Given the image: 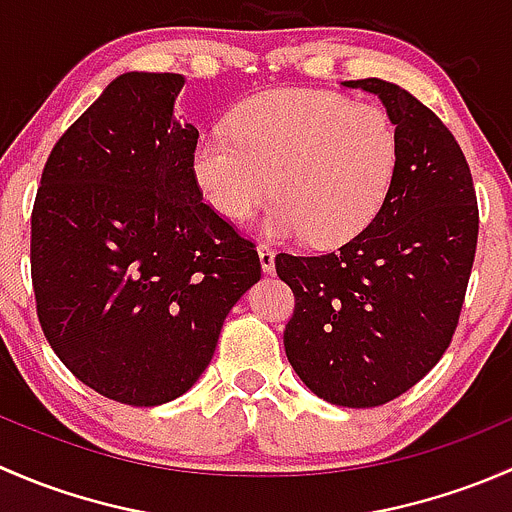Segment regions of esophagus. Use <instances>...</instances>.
<instances>
[{
  "label": "esophagus",
  "instance_id": "1",
  "mask_svg": "<svg viewBox=\"0 0 512 512\" xmlns=\"http://www.w3.org/2000/svg\"><path fill=\"white\" fill-rule=\"evenodd\" d=\"M257 255H260L262 270H265L267 275H272V272H275V250L262 242V245H257Z\"/></svg>",
  "mask_w": 512,
  "mask_h": 512
}]
</instances>
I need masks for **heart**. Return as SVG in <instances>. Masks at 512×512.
Masks as SVG:
<instances>
[{
    "label": "heart",
    "mask_w": 512,
    "mask_h": 512,
    "mask_svg": "<svg viewBox=\"0 0 512 512\" xmlns=\"http://www.w3.org/2000/svg\"><path fill=\"white\" fill-rule=\"evenodd\" d=\"M399 168L389 113L332 91L277 89L245 98L232 131L195 141L190 170L205 203L230 223L250 218L270 193L265 230L334 247L384 208Z\"/></svg>",
    "instance_id": "obj_1"
}]
</instances>
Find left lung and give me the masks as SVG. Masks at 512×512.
<instances>
[{"label":"left lung","instance_id":"1","mask_svg":"<svg viewBox=\"0 0 512 512\" xmlns=\"http://www.w3.org/2000/svg\"><path fill=\"white\" fill-rule=\"evenodd\" d=\"M381 98L399 131L394 185L366 230L337 252H280L294 292L285 352L299 379L349 409L416 386L456 334L478 245L471 168L446 123L381 79L344 81Z\"/></svg>","mask_w":512,"mask_h":512}]
</instances>
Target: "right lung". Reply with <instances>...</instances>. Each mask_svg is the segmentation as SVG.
Masks as SVG:
<instances>
[{"mask_svg":"<svg viewBox=\"0 0 512 512\" xmlns=\"http://www.w3.org/2000/svg\"><path fill=\"white\" fill-rule=\"evenodd\" d=\"M183 84L113 79L51 148L32 210L41 332L76 379L128 406L185 394L262 272L195 185L198 128L173 116Z\"/></svg>","mask_w":512,"mask_h":512,"instance_id":"1","label":"right lung"}]
</instances>
